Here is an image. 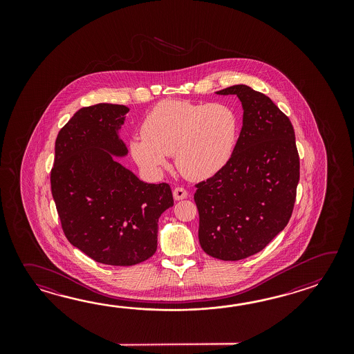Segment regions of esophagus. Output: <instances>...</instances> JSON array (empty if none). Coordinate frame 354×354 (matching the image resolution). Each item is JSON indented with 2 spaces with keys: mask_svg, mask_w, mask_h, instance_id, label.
Masks as SVG:
<instances>
[{
  "mask_svg": "<svg viewBox=\"0 0 354 354\" xmlns=\"http://www.w3.org/2000/svg\"><path fill=\"white\" fill-rule=\"evenodd\" d=\"M187 191L183 187H177L174 189V197L176 201H180V200H185L187 198Z\"/></svg>",
  "mask_w": 354,
  "mask_h": 354,
  "instance_id": "obj_1",
  "label": "esophagus"
}]
</instances>
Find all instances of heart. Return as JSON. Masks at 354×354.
<instances>
[{
  "label": "heart",
  "instance_id": "1",
  "mask_svg": "<svg viewBox=\"0 0 354 354\" xmlns=\"http://www.w3.org/2000/svg\"><path fill=\"white\" fill-rule=\"evenodd\" d=\"M239 120L225 104H194L165 100L151 109L142 125L143 136H133L129 148L147 174L156 176L167 156L188 180L210 178L233 156Z\"/></svg>",
  "mask_w": 354,
  "mask_h": 354
}]
</instances>
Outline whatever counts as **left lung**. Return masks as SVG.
I'll use <instances>...</instances> for the list:
<instances>
[{
    "label": "left lung",
    "mask_w": 354,
    "mask_h": 354,
    "mask_svg": "<svg viewBox=\"0 0 354 354\" xmlns=\"http://www.w3.org/2000/svg\"><path fill=\"white\" fill-rule=\"evenodd\" d=\"M235 95L243 127L226 166L196 187L203 252L223 261L253 256L285 229L294 210L300 159L292 124L271 98L245 84Z\"/></svg>",
    "instance_id": "left-lung-1"
}]
</instances>
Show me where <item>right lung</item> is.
Returning a JSON list of instances; mask_svg holds the SVG:
<instances>
[{
  "label": "right lung",
  "mask_w": 354,
  "mask_h": 354,
  "mask_svg": "<svg viewBox=\"0 0 354 354\" xmlns=\"http://www.w3.org/2000/svg\"><path fill=\"white\" fill-rule=\"evenodd\" d=\"M129 107H82L60 129L50 174L52 195L69 243L98 263L134 266L158 245V220L174 206L167 183H147L115 158Z\"/></svg>",
  "instance_id": "1"
}]
</instances>
